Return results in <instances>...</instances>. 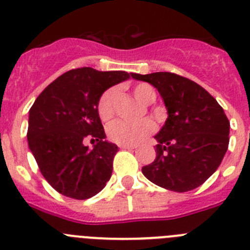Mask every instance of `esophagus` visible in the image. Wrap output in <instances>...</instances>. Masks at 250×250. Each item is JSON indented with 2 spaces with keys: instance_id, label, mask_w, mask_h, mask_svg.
I'll use <instances>...</instances> for the list:
<instances>
[{
  "instance_id": "34e87169",
  "label": "esophagus",
  "mask_w": 250,
  "mask_h": 250,
  "mask_svg": "<svg viewBox=\"0 0 250 250\" xmlns=\"http://www.w3.org/2000/svg\"><path fill=\"white\" fill-rule=\"evenodd\" d=\"M119 148H122V149H134V148H137V146H136V145H119Z\"/></svg>"
}]
</instances>
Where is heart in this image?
I'll return each instance as SVG.
<instances>
[{
    "mask_svg": "<svg viewBox=\"0 0 250 250\" xmlns=\"http://www.w3.org/2000/svg\"><path fill=\"white\" fill-rule=\"evenodd\" d=\"M133 94L143 104H149L156 99V93L153 88L145 83L137 84L134 86ZM117 97H118V89L109 88L99 98L98 114L104 122L112 119L116 114ZM155 131L156 123L151 119H145V121L134 123L116 121L108 125L107 134L112 142L118 143V145H136Z\"/></svg>",
    "mask_w": 250,
    "mask_h": 250,
    "instance_id": "b5f03b06",
    "label": "heart"
}]
</instances>
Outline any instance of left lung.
Masks as SVG:
<instances>
[{"label":"left lung","instance_id":"left-lung-1","mask_svg":"<svg viewBox=\"0 0 250 250\" xmlns=\"http://www.w3.org/2000/svg\"><path fill=\"white\" fill-rule=\"evenodd\" d=\"M161 94L168 118L155 136L156 158L142 167L151 182L185 192L215 172L229 146V119L216 99L192 80L175 73H132Z\"/></svg>","mask_w":250,"mask_h":250}]
</instances>
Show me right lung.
<instances>
[{
    "mask_svg": "<svg viewBox=\"0 0 250 250\" xmlns=\"http://www.w3.org/2000/svg\"><path fill=\"white\" fill-rule=\"evenodd\" d=\"M131 75L73 69L49 84L30 108L29 147L42 176L64 196L85 200L109 181L118 147L104 140L98 102L108 88ZM86 137L97 141L93 149L83 146Z\"/></svg>",
    "mask_w": 250,
    "mask_h": 250,
    "instance_id": "obj_1",
    "label": "right lung"
}]
</instances>
